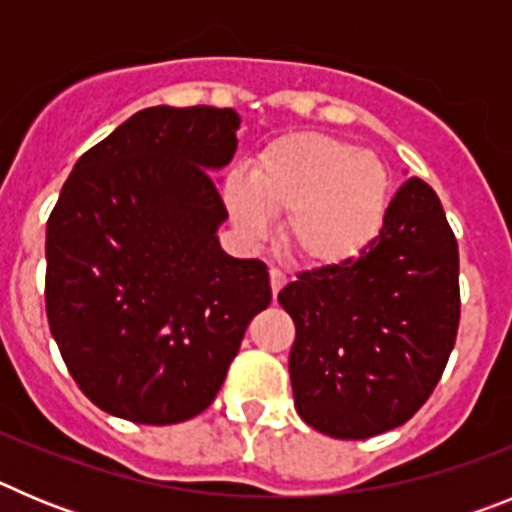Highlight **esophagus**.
<instances>
[{"instance_id":"1","label":"esophagus","mask_w":512,"mask_h":512,"mask_svg":"<svg viewBox=\"0 0 512 512\" xmlns=\"http://www.w3.org/2000/svg\"><path fill=\"white\" fill-rule=\"evenodd\" d=\"M269 279H271V295L277 297L279 289H282L284 284H287V277H284V274L279 269H271L269 271Z\"/></svg>"}]
</instances>
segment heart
<instances>
[{
	"label": "heart",
	"mask_w": 512,
	"mask_h": 512,
	"mask_svg": "<svg viewBox=\"0 0 512 512\" xmlns=\"http://www.w3.org/2000/svg\"><path fill=\"white\" fill-rule=\"evenodd\" d=\"M223 200L235 230L261 241L282 217V243L297 264L336 271L377 243L392 200V176L377 153L323 133L269 140L248 176L230 174Z\"/></svg>",
	"instance_id": "heart-1"
}]
</instances>
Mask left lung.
<instances>
[{"label":"left lung","mask_w":512,"mask_h":512,"mask_svg":"<svg viewBox=\"0 0 512 512\" xmlns=\"http://www.w3.org/2000/svg\"><path fill=\"white\" fill-rule=\"evenodd\" d=\"M277 300L297 328L289 377L307 425L372 438L408 423L459 330V246L436 192L408 179L356 264L302 271Z\"/></svg>","instance_id":"8db88e82"}]
</instances>
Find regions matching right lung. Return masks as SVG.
<instances>
[{"label": "right lung", "mask_w": 512, "mask_h": 512, "mask_svg": "<svg viewBox=\"0 0 512 512\" xmlns=\"http://www.w3.org/2000/svg\"><path fill=\"white\" fill-rule=\"evenodd\" d=\"M241 117L148 107L76 161L45 228V310L79 390L146 425L200 415L253 315L271 302L259 259H233L212 171Z\"/></svg>", "instance_id": "add662e5"}]
</instances>
